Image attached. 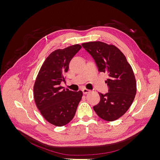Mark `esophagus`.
I'll return each instance as SVG.
<instances>
[{
    "label": "esophagus",
    "mask_w": 160,
    "mask_h": 160,
    "mask_svg": "<svg viewBox=\"0 0 160 160\" xmlns=\"http://www.w3.org/2000/svg\"><path fill=\"white\" fill-rule=\"evenodd\" d=\"M82 91H83V94H87V93H89L90 92V90H89V89H82Z\"/></svg>",
    "instance_id": "1"
}]
</instances>
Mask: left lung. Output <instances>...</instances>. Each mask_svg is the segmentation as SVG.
Listing matches in <instances>:
<instances>
[{"label": "left lung", "mask_w": 160, "mask_h": 160, "mask_svg": "<svg viewBox=\"0 0 160 160\" xmlns=\"http://www.w3.org/2000/svg\"><path fill=\"white\" fill-rule=\"evenodd\" d=\"M93 57L100 72H108L109 92L99 93L100 101L93 109L99 117L113 122L122 117L132 105L136 94V80L126 57L117 47L101 41L82 44Z\"/></svg>", "instance_id": "8db88e82"}]
</instances>
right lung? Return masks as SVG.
I'll return each instance as SVG.
<instances>
[{
    "mask_svg": "<svg viewBox=\"0 0 160 160\" xmlns=\"http://www.w3.org/2000/svg\"><path fill=\"white\" fill-rule=\"evenodd\" d=\"M74 45L52 52L43 62L33 87L37 108L48 122L61 127L74 118L83 92L72 91L61 86L72 57L81 49Z\"/></svg>",
    "mask_w": 160,
    "mask_h": 160,
    "instance_id": "right-lung-1",
    "label": "right lung"
}]
</instances>
